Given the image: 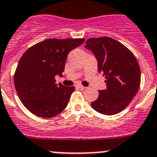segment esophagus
<instances>
[{"instance_id":"esophagus-1","label":"esophagus","mask_w":157,"mask_h":157,"mask_svg":"<svg viewBox=\"0 0 157 157\" xmlns=\"http://www.w3.org/2000/svg\"><path fill=\"white\" fill-rule=\"evenodd\" d=\"M78 88H80V89H82V90H84V89H86V87L85 86H82V85H78Z\"/></svg>"}]
</instances>
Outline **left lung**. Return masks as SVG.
<instances>
[{"mask_svg": "<svg viewBox=\"0 0 157 157\" xmlns=\"http://www.w3.org/2000/svg\"><path fill=\"white\" fill-rule=\"evenodd\" d=\"M98 59V71L105 77L106 90L91 107L101 114L112 116L122 112L138 93L141 70L133 52L120 41L109 37H92L86 41Z\"/></svg>", "mask_w": 157, "mask_h": 157, "instance_id": "8db88e82", "label": "left lung"}]
</instances>
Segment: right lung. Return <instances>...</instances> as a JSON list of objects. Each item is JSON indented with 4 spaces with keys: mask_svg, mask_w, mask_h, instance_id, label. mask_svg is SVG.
<instances>
[{
    "mask_svg": "<svg viewBox=\"0 0 157 157\" xmlns=\"http://www.w3.org/2000/svg\"><path fill=\"white\" fill-rule=\"evenodd\" d=\"M84 41V38H50L23 53L14 75V84L19 99L31 113L52 118L66 109L75 87L57 85L55 76H62L68 53Z\"/></svg>",
    "mask_w": 157,
    "mask_h": 157,
    "instance_id": "add662e5",
    "label": "right lung"
}]
</instances>
